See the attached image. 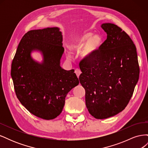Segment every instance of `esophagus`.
Masks as SVG:
<instances>
[{"mask_svg":"<svg viewBox=\"0 0 148 148\" xmlns=\"http://www.w3.org/2000/svg\"><path fill=\"white\" fill-rule=\"evenodd\" d=\"M75 73L77 74V77H78V78L79 77V76L80 75V74L82 73V71H81V70H80L79 69H77L75 70Z\"/></svg>","mask_w":148,"mask_h":148,"instance_id":"1","label":"esophagus"}]
</instances>
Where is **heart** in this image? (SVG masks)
<instances>
[{
	"instance_id": "1",
	"label": "heart",
	"mask_w": 148,
	"mask_h": 148,
	"mask_svg": "<svg viewBox=\"0 0 148 148\" xmlns=\"http://www.w3.org/2000/svg\"><path fill=\"white\" fill-rule=\"evenodd\" d=\"M102 44V39L99 34H92V33H86L73 39L69 44L71 51L78 52L80 50V56L84 59H89L95 56L99 51ZM66 57L70 58L69 53Z\"/></svg>"
}]
</instances>
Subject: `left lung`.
I'll return each mask as SVG.
<instances>
[{"mask_svg": "<svg viewBox=\"0 0 148 148\" xmlns=\"http://www.w3.org/2000/svg\"><path fill=\"white\" fill-rule=\"evenodd\" d=\"M101 26L106 40L95 56L79 62L86 106L97 119L112 117L126 107L140 74L136 48L129 36L113 23Z\"/></svg>", "mask_w": 148, "mask_h": 148, "instance_id": "8db88e82", "label": "left lung"}]
</instances>
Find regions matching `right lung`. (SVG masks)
I'll list each match as a JSON object with an SVG mask.
<instances>
[{
    "instance_id": "add662e5",
    "label": "right lung",
    "mask_w": 148,
    "mask_h": 148,
    "mask_svg": "<svg viewBox=\"0 0 148 148\" xmlns=\"http://www.w3.org/2000/svg\"><path fill=\"white\" fill-rule=\"evenodd\" d=\"M62 40L58 27L31 30L22 38L12 64L17 98L29 112L45 120L60 115L66 95L79 84L73 69L60 66ZM34 51L42 53L41 62L31 57Z\"/></svg>"
}]
</instances>
